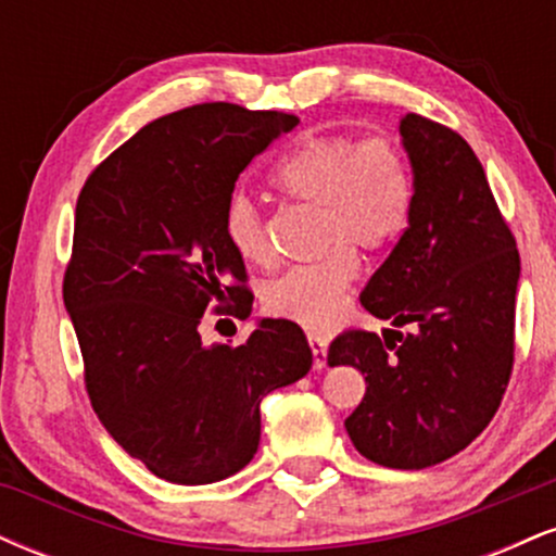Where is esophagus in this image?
<instances>
[{
  "mask_svg": "<svg viewBox=\"0 0 556 556\" xmlns=\"http://www.w3.org/2000/svg\"><path fill=\"white\" fill-rule=\"evenodd\" d=\"M308 344H311V353H314V368L316 371H321L324 366H327V340L318 334H308Z\"/></svg>",
  "mask_w": 556,
  "mask_h": 556,
  "instance_id": "esophagus-1",
  "label": "esophagus"
}]
</instances>
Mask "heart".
<instances>
[{"label":"heart","mask_w":556,"mask_h":556,"mask_svg":"<svg viewBox=\"0 0 556 556\" xmlns=\"http://www.w3.org/2000/svg\"><path fill=\"white\" fill-rule=\"evenodd\" d=\"M274 185L300 203L321 208L324 258L292 266L264 287V308L305 329L337 321L358 279V251H384L405 232L413 208V172L392 136L358 138L324 132L292 149L274 169ZM225 235L248 264H269L266 219L248 195L225 208Z\"/></svg>","instance_id":"heart-1"}]
</instances>
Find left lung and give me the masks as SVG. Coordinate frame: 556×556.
Returning a JSON list of instances; mask_svg holds the SVG:
<instances>
[{"instance_id": "obj_1", "label": "left lung", "mask_w": 556, "mask_h": 556, "mask_svg": "<svg viewBox=\"0 0 556 556\" xmlns=\"http://www.w3.org/2000/svg\"><path fill=\"white\" fill-rule=\"evenodd\" d=\"M400 136L413 164L410 219L361 303L413 331L387 329L381 340L348 329L327 361L366 374L344 420L355 450L420 470L465 450L500 407L515 361L520 253L460 132L405 114Z\"/></svg>"}]
</instances>
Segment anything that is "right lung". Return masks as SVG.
<instances>
[{"mask_svg": "<svg viewBox=\"0 0 556 556\" xmlns=\"http://www.w3.org/2000/svg\"><path fill=\"white\" fill-rule=\"evenodd\" d=\"M300 119L227 101L172 112L88 175L62 298L96 416L169 483L238 473L261 439V400L308 374L298 324L264 318L240 344L198 324L251 316L248 271L225 235L240 172Z\"/></svg>", "mask_w": 556, "mask_h": 556, "instance_id": "obj_1", "label": "right lung"}]
</instances>
